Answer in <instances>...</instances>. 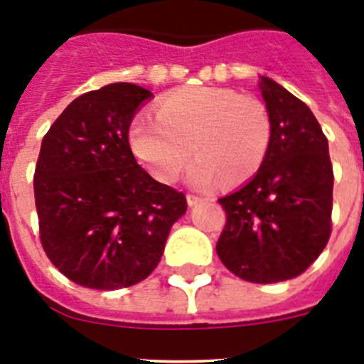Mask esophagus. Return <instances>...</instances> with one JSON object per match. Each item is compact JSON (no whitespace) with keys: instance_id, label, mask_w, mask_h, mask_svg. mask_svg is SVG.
Masks as SVG:
<instances>
[{"instance_id":"1","label":"esophagus","mask_w":364,"mask_h":364,"mask_svg":"<svg viewBox=\"0 0 364 364\" xmlns=\"http://www.w3.org/2000/svg\"><path fill=\"white\" fill-rule=\"evenodd\" d=\"M186 200H188L189 205H197V204H200V202H204V198L197 197V195H188V197H186Z\"/></svg>"}]
</instances>
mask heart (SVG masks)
I'll return each instance as SVG.
<instances>
[{
	"label": "heart",
	"mask_w": 364,
	"mask_h": 364,
	"mask_svg": "<svg viewBox=\"0 0 364 364\" xmlns=\"http://www.w3.org/2000/svg\"><path fill=\"white\" fill-rule=\"evenodd\" d=\"M272 136L268 107L224 87L176 89L160 100L159 114L140 111L129 127L131 149L164 184L178 178L191 151L198 154L188 178L200 189L220 178L226 184L252 178L268 156Z\"/></svg>",
	"instance_id": "b5f03b06"
}]
</instances>
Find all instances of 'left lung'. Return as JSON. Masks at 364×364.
Instances as JSON below:
<instances>
[{
  "label": "left lung",
  "instance_id": "1",
  "mask_svg": "<svg viewBox=\"0 0 364 364\" xmlns=\"http://www.w3.org/2000/svg\"><path fill=\"white\" fill-rule=\"evenodd\" d=\"M273 124L264 164L218 204L226 226L217 255L247 282L272 284L306 272L332 233L333 169L328 140L304 102L260 76Z\"/></svg>",
  "mask_w": 364,
  "mask_h": 364
}]
</instances>
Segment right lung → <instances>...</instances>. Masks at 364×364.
Wrapping results in <instances>:
<instances>
[{
	"label": "right lung",
	"instance_id": "obj_1",
	"mask_svg": "<svg viewBox=\"0 0 364 364\" xmlns=\"http://www.w3.org/2000/svg\"><path fill=\"white\" fill-rule=\"evenodd\" d=\"M153 92L109 83L70 102L43 136L36 173L40 239L54 266L92 290L129 288L149 277L184 193L136 164L129 125Z\"/></svg>",
	"mask_w": 364,
	"mask_h": 364
}]
</instances>
